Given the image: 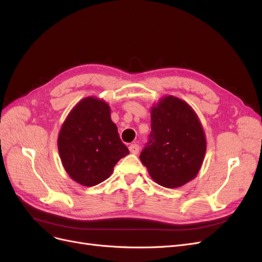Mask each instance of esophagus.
<instances>
[{"mask_svg":"<svg viewBox=\"0 0 262 262\" xmlns=\"http://www.w3.org/2000/svg\"><path fill=\"white\" fill-rule=\"evenodd\" d=\"M139 149H140V147H139V145L138 144H131L130 146H129V150H130V153H132V154H138L139 153Z\"/></svg>","mask_w":262,"mask_h":262,"instance_id":"34e87169","label":"esophagus"}]
</instances>
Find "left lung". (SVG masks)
Returning <instances> with one entry per match:
<instances>
[{
    "label": "left lung",
    "instance_id": "1",
    "mask_svg": "<svg viewBox=\"0 0 262 262\" xmlns=\"http://www.w3.org/2000/svg\"><path fill=\"white\" fill-rule=\"evenodd\" d=\"M150 126L140 160L152 179L163 187L178 188L195 178L207 152V138L193 108L167 95L150 107Z\"/></svg>",
    "mask_w": 262,
    "mask_h": 262
}]
</instances>
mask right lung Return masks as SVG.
Instances as JSON below:
<instances>
[{
  "label": "right lung",
  "instance_id": "obj_1",
  "mask_svg": "<svg viewBox=\"0 0 262 262\" xmlns=\"http://www.w3.org/2000/svg\"><path fill=\"white\" fill-rule=\"evenodd\" d=\"M58 149L68 175L85 187L109 178L119 160L129 154L110 117V106L95 96L81 99L69 113Z\"/></svg>",
  "mask_w": 262,
  "mask_h": 262
}]
</instances>
